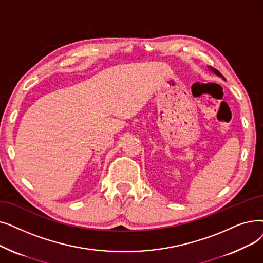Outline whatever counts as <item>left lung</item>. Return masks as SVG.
Wrapping results in <instances>:
<instances>
[{"label":"left lung","mask_w":263,"mask_h":263,"mask_svg":"<svg viewBox=\"0 0 263 263\" xmlns=\"http://www.w3.org/2000/svg\"><path fill=\"white\" fill-rule=\"evenodd\" d=\"M209 70H210L211 72H213L214 74H216L217 76H220L222 79H224V77H223V76H222V75H221V74H220L218 71H217L216 68H214V67H209ZM224 81H226V79H224Z\"/></svg>","instance_id":"obj_1"}]
</instances>
